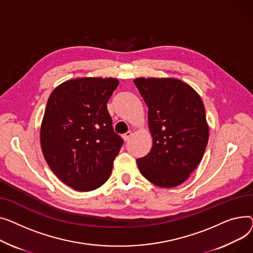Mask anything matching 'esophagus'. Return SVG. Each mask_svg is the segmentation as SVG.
<instances>
[{"label":"esophagus","instance_id":"34e87169","mask_svg":"<svg viewBox=\"0 0 253 253\" xmlns=\"http://www.w3.org/2000/svg\"><path fill=\"white\" fill-rule=\"evenodd\" d=\"M131 135H132V132L130 131V130H128V131H126L125 135H123V139L125 140V141H127L130 137H131Z\"/></svg>","mask_w":253,"mask_h":253}]
</instances>
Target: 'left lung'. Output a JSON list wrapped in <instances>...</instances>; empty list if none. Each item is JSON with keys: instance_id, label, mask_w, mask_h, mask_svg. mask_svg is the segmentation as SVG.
Wrapping results in <instances>:
<instances>
[{"instance_id": "1", "label": "left lung", "mask_w": 253, "mask_h": 253, "mask_svg": "<svg viewBox=\"0 0 253 253\" xmlns=\"http://www.w3.org/2000/svg\"><path fill=\"white\" fill-rule=\"evenodd\" d=\"M148 106L153 144L137 159L142 175L161 188L183 184L200 163L210 128L203 102L190 84L174 78L133 80Z\"/></svg>"}]
</instances>
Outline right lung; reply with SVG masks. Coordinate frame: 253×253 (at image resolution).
<instances>
[{"instance_id":"right-lung-1","label":"right lung","mask_w":253,"mask_h":253,"mask_svg":"<svg viewBox=\"0 0 253 253\" xmlns=\"http://www.w3.org/2000/svg\"><path fill=\"white\" fill-rule=\"evenodd\" d=\"M118 84L113 78H78L56 86L48 99L41 125L42 154L73 190H96L111 174L124 143L107 110Z\"/></svg>"}]
</instances>
